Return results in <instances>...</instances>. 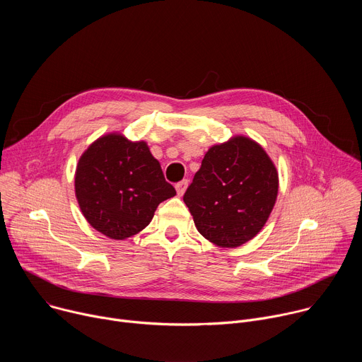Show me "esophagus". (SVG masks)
Listing matches in <instances>:
<instances>
[{
	"mask_svg": "<svg viewBox=\"0 0 362 362\" xmlns=\"http://www.w3.org/2000/svg\"><path fill=\"white\" fill-rule=\"evenodd\" d=\"M187 185H189L187 180H182V182H179V183H176V192H177L179 196H182V194L186 192Z\"/></svg>",
	"mask_w": 362,
	"mask_h": 362,
	"instance_id": "34e87169",
	"label": "esophagus"
}]
</instances>
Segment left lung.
<instances>
[{"mask_svg":"<svg viewBox=\"0 0 362 362\" xmlns=\"http://www.w3.org/2000/svg\"><path fill=\"white\" fill-rule=\"evenodd\" d=\"M278 186L276 168L264 147L235 136L206 151L183 200L203 238L238 247L265 226Z\"/></svg>","mask_w":362,"mask_h":362,"instance_id":"obj_1","label":"left lung"}]
</instances>
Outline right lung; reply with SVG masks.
I'll return each mask as SVG.
<instances>
[{"label":"right lung","mask_w":362,"mask_h":362,"mask_svg":"<svg viewBox=\"0 0 362 362\" xmlns=\"http://www.w3.org/2000/svg\"><path fill=\"white\" fill-rule=\"evenodd\" d=\"M74 187L87 222L117 240L143 230L158 206L176 194L147 143L119 133L101 136L81 154Z\"/></svg>","instance_id":"obj_1"}]
</instances>
